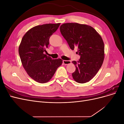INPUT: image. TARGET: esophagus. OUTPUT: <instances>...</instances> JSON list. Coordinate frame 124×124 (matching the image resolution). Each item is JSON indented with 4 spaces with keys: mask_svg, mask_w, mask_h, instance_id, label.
Instances as JSON below:
<instances>
[{
    "mask_svg": "<svg viewBox=\"0 0 124 124\" xmlns=\"http://www.w3.org/2000/svg\"><path fill=\"white\" fill-rule=\"evenodd\" d=\"M71 63V61H65V60H63V63L64 65H68L70 64Z\"/></svg>",
    "mask_w": 124,
    "mask_h": 124,
    "instance_id": "1",
    "label": "esophagus"
}]
</instances>
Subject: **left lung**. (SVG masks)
<instances>
[{"mask_svg":"<svg viewBox=\"0 0 124 124\" xmlns=\"http://www.w3.org/2000/svg\"><path fill=\"white\" fill-rule=\"evenodd\" d=\"M60 31L70 48H78L80 56L78 62L73 61L76 67L72 73L78 83H85L95 76L102 66L104 55V46L102 38L91 26L76 23L62 24Z\"/></svg>","mask_w":124,"mask_h":124,"instance_id":"8db88e82","label":"left lung"}]
</instances>
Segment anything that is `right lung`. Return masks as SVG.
I'll return each instance as SVG.
<instances>
[{"label":"right lung","mask_w":124,"mask_h":124,"mask_svg":"<svg viewBox=\"0 0 124 124\" xmlns=\"http://www.w3.org/2000/svg\"><path fill=\"white\" fill-rule=\"evenodd\" d=\"M60 24H46L33 27L25 33L18 47L24 68L30 77L39 83L49 81L62 64L61 58L53 59L44 54L50 37Z\"/></svg>","instance_id":"1"}]
</instances>
